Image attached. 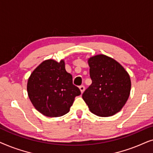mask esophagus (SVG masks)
<instances>
[{
  "instance_id": "1",
  "label": "esophagus",
  "mask_w": 153,
  "mask_h": 153,
  "mask_svg": "<svg viewBox=\"0 0 153 153\" xmlns=\"http://www.w3.org/2000/svg\"><path fill=\"white\" fill-rule=\"evenodd\" d=\"M79 89H80V91H81V93H83V91H84V90H85V87H84V85H80V86H79Z\"/></svg>"
}]
</instances>
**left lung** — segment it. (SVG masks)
<instances>
[{"mask_svg": "<svg viewBox=\"0 0 153 153\" xmlns=\"http://www.w3.org/2000/svg\"><path fill=\"white\" fill-rule=\"evenodd\" d=\"M88 65L92 83L83 93V99L96 116H111L128 99L130 77L120 63L105 55L90 58Z\"/></svg>", "mask_w": 153, "mask_h": 153, "instance_id": "1", "label": "left lung"}]
</instances>
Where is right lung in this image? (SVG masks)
Segmentation results:
<instances>
[{"label": "right lung", "instance_id": "add662e5", "mask_svg": "<svg viewBox=\"0 0 153 153\" xmlns=\"http://www.w3.org/2000/svg\"><path fill=\"white\" fill-rule=\"evenodd\" d=\"M27 91L35 108L48 117L66 114L75 97L81 95L62 60L60 62L51 59L42 62L29 77Z\"/></svg>", "mask_w": 153, "mask_h": 153}]
</instances>
